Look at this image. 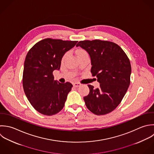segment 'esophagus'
<instances>
[{
  "mask_svg": "<svg viewBox=\"0 0 154 154\" xmlns=\"http://www.w3.org/2000/svg\"><path fill=\"white\" fill-rule=\"evenodd\" d=\"M82 85L80 84V83H73V86H74V87H75V88H77V87H79V86H80Z\"/></svg>",
  "mask_w": 154,
  "mask_h": 154,
  "instance_id": "34e87169",
  "label": "esophagus"
}]
</instances>
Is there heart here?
I'll return each instance as SVG.
<instances>
[{
    "label": "heart",
    "mask_w": 154,
    "mask_h": 154,
    "mask_svg": "<svg viewBox=\"0 0 154 154\" xmlns=\"http://www.w3.org/2000/svg\"><path fill=\"white\" fill-rule=\"evenodd\" d=\"M86 53V52L85 51L82 50H79V51H78L77 54H78V56H79V55H80V54H84V53ZM66 55H67V54H66L64 56L63 58H65V57L66 56Z\"/></svg>",
    "instance_id": "heart-1"
}]
</instances>
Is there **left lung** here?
<instances>
[{
	"label": "left lung",
	"instance_id": "1",
	"mask_svg": "<svg viewBox=\"0 0 154 154\" xmlns=\"http://www.w3.org/2000/svg\"><path fill=\"white\" fill-rule=\"evenodd\" d=\"M86 50L91 58V72L100 88L89 85V94L84 97L87 108L97 115H106L120 104L130 84L131 67L123 50L112 42L80 41L76 47Z\"/></svg>",
	"mask_w": 154,
	"mask_h": 154
}]
</instances>
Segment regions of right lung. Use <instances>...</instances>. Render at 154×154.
<instances>
[{"label": "right lung", "mask_w": 154, "mask_h": 154, "mask_svg": "<svg viewBox=\"0 0 154 154\" xmlns=\"http://www.w3.org/2000/svg\"><path fill=\"white\" fill-rule=\"evenodd\" d=\"M77 41L44 39L35 44L27 53L23 74V86L26 97L40 113L51 116L64 107L72 85L54 80L53 72L59 70L66 52Z\"/></svg>", "instance_id": "right-lung-1"}]
</instances>
